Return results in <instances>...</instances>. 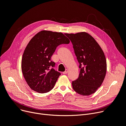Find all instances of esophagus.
<instances>
[{
    "label": "esophagus",
    "mask_w": 126,
    "mask_h": 126,
    "mask_svg": "<svg viewBox=\"0 0 126 126\" xmlns=\"http://www.w3.org/2000/svg\"><path fill=\"white\" fill-rule=\"evenodd\" d=\"M67 73H68V70H67V69H65V71L64 72H63V74H67Z\"/></svg>",
    "instance_id": "esophagus-1"
}]
</instances>
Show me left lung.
Returning a JSON list of instances; mask_svg holds the SVG:
<instances>
[{"mask_svg":"<svg viewBox=\"0 0 126 126\" xmlns=\"http://www.w3.org/2000/svg\"><path fill=\"white\" fill-rule=\"evenodd\" d=\"M64 34L72 42L80 68L78 79L72 81L73 89L82 95H90L104 79L106 72L104 53L95 40L86 32Z\"/></svg>","mask_w":126,"mask_h":126,"instance_id":"8db88e82","label":"left lung"}]
</instances>
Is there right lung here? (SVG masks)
<instances>
[{
  "label": "right lung",
  "mask_w": 126,
  "mask_h": 126,
  "mask_svg": "<svg viewBox=\"0 0 126 126\" xmlns=\"http://www.w3.org/2000/svg\"><path fill=\"white\" fill-rule=\"evenodd\" d=\"M62 32L41 31L27 45L22 59V71L32 90L44 94L52 90L61 73L56 71L51 57L58 46L68 44Z\"/></svg>",
  "instance_id": "add662e5"
}]
</instances>
